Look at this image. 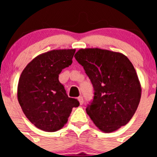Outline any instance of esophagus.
I'll return each instance as SVG.
<instances>
[{
    "instance_id": "esophagus-1",
    "label": "esophagus",
    "mask_w": 157,
    "mask_h": 157,
    "mask_svg": "<svg viewBox=\"0 0 157 157\" xmlns=\"http://www.w3.org/2000/svg\"><path fill=\"white\" fill-rule=\"evenodd\" d=\"M78 101H79V102H80V105H83V97H82V96H80V97H78Z\"/></svg>"
}]
</instances>
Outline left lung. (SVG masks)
<instances>
[{
	"instance_id": "left-lung-1",
	"label": "left lung",
	"mask_w": 157,
	"mask_h": 157,
	"mask_svg": "<svg viewBox=\"0 0 157 157\" xmlns=\"http://www.w3.org/2000/svg\"><path fill=\"white\" fill-rule=\"evenodd\" d=\"M76 60L83 67L94 88L86 111L100 131L110 133L129 122L141 96V86L129 59L120 52L81 48Z\"/></svg>"
}]
</instances>
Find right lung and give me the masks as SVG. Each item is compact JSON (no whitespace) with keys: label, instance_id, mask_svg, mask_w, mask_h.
Segmentation results:
<instances>
[{"label":"right lung","instance_id":"obj_1","mask_svg":"<svg viewBox=\"0 0 157 157\" xmlns=\"http://www.w3.org/2000/svg\"><path fill=\"white\" fill-rule=\"evenodd\" d=\"M75 49H58L33 58L20 75L17 98L23 113L36 128L54 132L62 128L77 99L70 98L58 80L63 69L72 64Z\"/></svg>","mask_w":157,"mask_h":157}]
</instances>
